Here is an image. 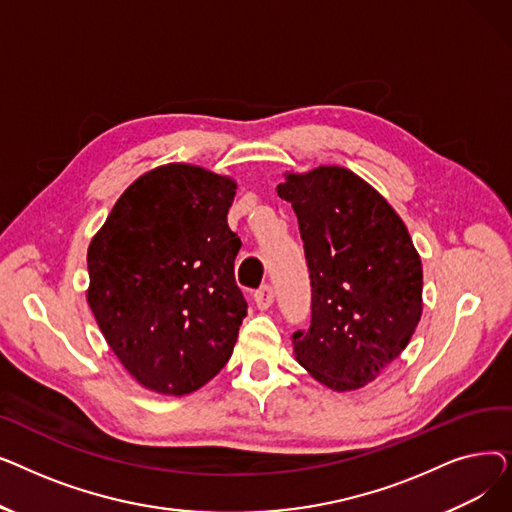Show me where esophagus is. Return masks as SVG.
<instances>
[{"label": "esophagus", "instance_id": "esophagus-1", "mask_svg": "<svg viewBox=\"0 0 512 512\" xmlns=\"http://www.w3.org/2000/svg\"><path fill=\"white\" fill-rule=\"evenodd\" d=\"M255 303L261 311L270 309L274 305V288L272 286H261L255 294Z\"/></svg>", "mask_w": 512, "mask_h": 512}]
</instances>
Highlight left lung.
<instances>
[{
	"label": "left lung",
	"instance_id": "left-lung-1",
	"mask_svg": "<svg viewBox=\"0 0 512 512\" xmlns=\"http://www.w3.org/2000/svg\"><path fill=\"white\" fill-rule=\"evenodd\" d=\"M311 278V326L294 357L336 392L367 386L405 351L423 311V267L392 205L342 166L284 172Z\"/></svg>",
	"mask_w": 512,
	"mask_h": 512
}]
</instances>
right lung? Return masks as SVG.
<instances>
[{
	"mask_svg": "<svg viewBox=\"0 0 512 512\" xmlns=\"http://www.w3.org/2000/svg\"><path fill=\"white\" fill-rule=\"evenodd\" d=\"M236 180L193 164L157 166L116 201L87 251V303L143 388L184 396L232 357L247 301L228 228Z\"/></svg>",
	"mask_w": 512,
	"mask_h": 512,
	"instance_id": "1",
	"label": "right lung"
}]
</instances>
